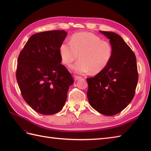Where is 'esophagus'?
Listing matches in <instances>:
<instances>
[{
    "label": "esophagus",
    "mask_w": 151,
    "mask_h": 151,
    "mask_svg": "<svg viewBox=\"0 0 151 151\" xmlns=\"http://www.w3.org/2000/svg\"><path fill=\"white\" fill-rule=\"evenodd\" d=\"M74 78H75V81H78V80L82 78V77H81V76H77V75H75V76H74Z\"/></svg>",
    "instance_id": "esophagus-1"
}]
</instances>
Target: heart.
<instances>
[{
	"label": "heart",
	"instance_id": "1",
	"mask_svg": "<svg viewBox=\"0 0 151 151\" xmlns=\"http://www.w3.org/2000/svg\"><path fill=\"white\" fill-rule=\"evenodd\" d=\"M59 51L62 63L67 66L77 59L79 54L81 59L71 67L78 74L101 73L106 67L112 56L110 43L90 32L73 34L70 43L61 44Z\"/></svg>",
	"mask_w": 151,
	"mask_h": 151
}]
</instances>
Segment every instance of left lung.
Listing matches in <instances>:
<instances>
[{
    "mask_svg": "<svg viewBox=\"0 0 151 151\" xmlns=\"http://www.w3.org/2000/svg\"><path fill=\"white\" fill-rule=\"evenodd\" d=\"M100 32L110 40L112 56L102 71L87 78V96L95 110L111 116L119 113L132 101L138 73L135 54L123 38L111 32Z\"/></svg>",
    "mask_w": 151,
    "mask_h": 151,
    "instance_id": "1",
    "label": "left lung"
}]
</instances>
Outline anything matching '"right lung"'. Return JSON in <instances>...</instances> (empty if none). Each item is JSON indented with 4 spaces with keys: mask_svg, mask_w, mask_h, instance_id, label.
Masks as SVG:
<instances>
[{
    "mask_svg": "<svg viewBox=\"0 0 151 151\" xmlns=\"http://www.w3.org/2000/svg\"><path fill=\"white\" fill-rule=\"evenodd\" d=\"M65 30H51L32 35L17 60L16 78L24 100L38 113L52 115L65 103L74 81L62 65L60 47Z\"/></svg>",
    "mask_w": 151,
    "mask_h": 151,
    "instance_id": "right-lung-1",
    "label": "right lung"
}]
</instances>
